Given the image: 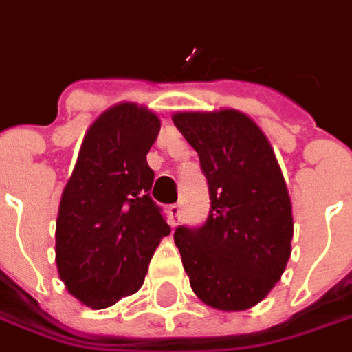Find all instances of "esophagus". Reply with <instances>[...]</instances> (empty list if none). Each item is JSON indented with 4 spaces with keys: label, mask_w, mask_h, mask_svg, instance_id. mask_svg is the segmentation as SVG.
<instances>
[{
    "label": "esophagus",
    "mask_w": 352,
    "mask_h": 352,
    "mask_svg": "<svg viewBox=\"0 0 352 352\" xmlns=\"http://www.w3.org/2000/svg\"><path fill=\"white\" fill-rule=\"evenodd\" d=\"M168 214H169V224L171 226H177L179 224V219H181V206H169L168 207Z\"/></svg>",
    "instance_id": "obj_1"
}]
</instances>
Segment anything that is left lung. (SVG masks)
Returning <instances> with one entry per match:
<instances>
[{
	"label": "left lung",
	"instance_id": "1",
	"mask_svg": "<svg viewBox=\"0 0 352 352\" xmlns=\"http://www.w3.org/2000/svg\"><path fill=\"white\" fill-rule=\"evenodd\" d=\"M173 124L199 156L211 211L175 230L194 294L221 311L262 302L287 267L294 236L287 183L265 133L236 111H184Z\"/></svg>",
	"mask_w": 352,
	"mask_h": 352
}]
</instances>
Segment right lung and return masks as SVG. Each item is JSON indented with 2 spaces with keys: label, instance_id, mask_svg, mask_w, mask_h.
Returning <instances> with one entry per match:
<instances>
[{
  "label": "right lung",
  "instance_id": "add662e5",
  "mask_svg": "<svg viewBox=\"0 0 352 352\" xmlns=\"http://www.w3.org/2000/svg\"><path fill=\"white\" fill-rule=\"evenodd\" d=\"M160 131L151 109L122 101L88 128L60 199L56 265L67 292L92 309L135 294L171 228L151 198L146 154Z\"/></svg>",
  "mask_w": 352,
  "mask_h": 352
}]
</instances>
